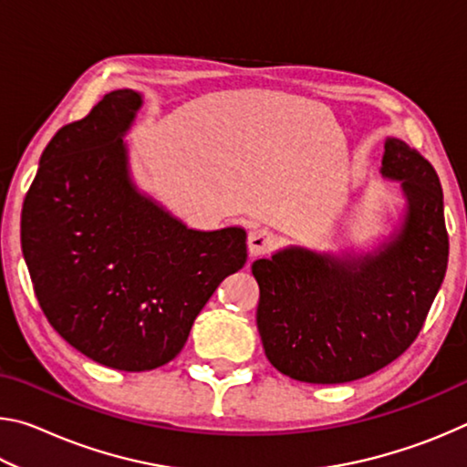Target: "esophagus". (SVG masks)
I'll list each match as a JSON object with an SVG mask.
<instances>
[{"label":"esophagus","instance_id":"obj_1","mask_svg":"<svg viewBox=\"0 0 467 467\" xmlns=\"http://www.w3.org/2000/svg\"><path fill=\"white\" fill-rule=\"evenodd\" d=\"M275 244V236L274 233L265 231V228H255V231L249 233V239H247V247L249 253L253 257H259V255H265V253H270Z\"/></svg>","mask_w":467,"mask_h":467}]
</instances>
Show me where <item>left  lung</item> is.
<instances>
[{
    "label": "left lung",
    "instance_id": "left-lung-1",
    "mask_svg": "<svg viewBox=\"0 0 467 467\" xmlns=\"http://www.w3.org/2000/svg\"><path fill=\"white\" fill-rule=\"evenodd\" d=\"M383 177L401 181L400 233L362 257L303 247L253 262L257 329L267 360L303 383H348L401 357L420 334L445 278L449 236L432 164L406 141H385Z\"/></svg>",
    "mask_w": 467,
    "mask_h": 467
}]
</instances>
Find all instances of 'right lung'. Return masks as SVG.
Segmentation results:
<instances>
[{"instance_id": "obj_1", "label": "right lung", "mask_w": 467, "mask_h": 467, "mask_svg": "<svg viewBox=\"0 0 467 467\" xmlns=\"http://www.w3.org/2000/svg\"><path fill=\"white\" fill-rule=\"evenodd\" d=\"M141 94L113 90L47 144L20 241L38 305L84 357L128 373L167 365L226 275L247 262L239 226L193 231L130 179L125 131Z\"/></svg>"}]
</instances>
